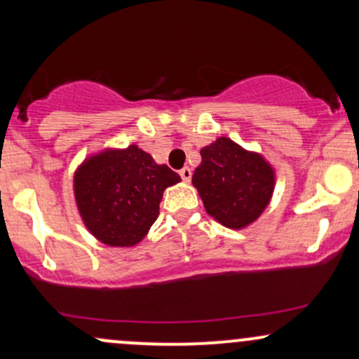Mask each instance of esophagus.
<instances>
[{"label":"esophagus","instance_id":"1","mask_svg":"<svg viewBox=\"0 0 359 359\" xmlns=\"http://www.w3.org/2000/svg\"><path fill=\"white\" fill-rule=\"evenodd\" d=\"M179 174H180V177H182L184 182H189V180H191V177H192V170L189 167H184V168H180Z\"/></svg>","mask_w":359,"mask_h":359}]
</instances>
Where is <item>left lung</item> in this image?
Segmentation results:
<instances>
[{
  "instance_id": "8db88e82",
  "label": "left lung",
  "mask_w": 359,
  "mask_h": 359,
  "mask_svg": "<svg viewBox=\"0 0 359 359\" xmlns=\"http://www.w3.org/2000/svg\"><path fill=\"white\" fill-rule=\"evenodd\" d=\"M201 156L203 163L194 172L192 184L209 216L231 229L257 219L273 192V170L269 163L228 138L204 147Z\"/></svg>"
}]
</instances>
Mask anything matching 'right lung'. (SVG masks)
Here are the masks:
<instances>
[{"label":"right lung","instance_id":"right-lung-1","mask_svg":"<svg viewBox=\"0 0 359 359\" xmlns=\"http://www.w3.org/2000/svg\"><path fill=\"white\" fill-rule=\"evenodd\" d=\"M177 182L179 174L131 145L86 160L74 177V191L84 224L97 240L133 246L158 217L163 191Z\"/></svg>","mask_w":359,"mask_h":359}]
</instances>
